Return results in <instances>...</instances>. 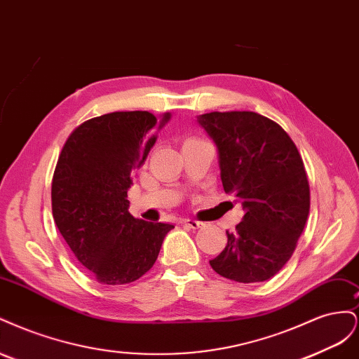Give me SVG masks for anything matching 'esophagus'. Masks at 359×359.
Segmentation results:
<instances>
[{
    "label": "esophagus",
    "instance_id": "obj_1",
    "mask_svg": "<svg viewBox=\"0 0 359 359\" xmlns=\"http://www.w3.org/2000/svg\"><path fill=\"white\" fill-rule=\"evenodd\" d=\"M182 224L189 226L190 229H199V227H202V226H203V223H202V222H198V220H191V219H186V220H182Z\"/></svg>",
    "mask_w": 359,
    "mask_h": 359
}]
</instances>
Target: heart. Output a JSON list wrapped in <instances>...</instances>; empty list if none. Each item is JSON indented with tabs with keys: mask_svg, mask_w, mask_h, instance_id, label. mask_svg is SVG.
Wrapping results in <instances>:
<instances>
[{
	"mask_svg": "<svg viewBox=\"0 0 359 359\" xmlns=\"http://www.w3.org/2000/svg\"><path fill=\"white\" fill-rule=\"evenodd\" d=\"M189 140H193V139H189Z\"/></svg>",
	"mask_w": 359,
	"mask_h": 359,
	"instance_id": "heart-1",
	"label": "heart"
}]
</instances>
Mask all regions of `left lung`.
<instances>
[{
  "mask_svg": "<svg viewBox=\"0 0 359 359\" xmlns=\"http://www.w3.org/2000/svg\"><path fill=\"white\" fill-rule=\"evenodd\" d=\"M219 149L223 189L244 217L210 260L217 274L240 283L269 280L295 252L310 211V187L297 145L276 121L248 111L199 115Z\"/></svg>",
  "mask_w": 359,
  "mask_h": 359,
  "instance_id": "obj_1",
  "label": "left lung"
}]
</instances>
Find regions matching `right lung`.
Listing matches in <instances>:
<instances>
[{"label":"right lung","mask_w":359,"mask_h":359,"mask_svg":"<svg viewBox=\"0 0 359 359\" xmlns=\"http://www.w3.org/2000/svg\"><path fill=\"white\" fill-rule=\"evenodd\" d=\"M170 119L147 111L112 112L76 127L52 178V214L76 259L102 285H127L156 264L173 224L135 219L127 190L132 173Z\"/></svg>","instance_id":"1"}]
</instances>
